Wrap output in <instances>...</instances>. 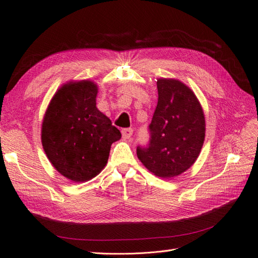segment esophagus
I'll return each mask as SVG.
<instances>
[{
	"label": "esophagus",
	"mask_w": 258,
	"mask_h": 258,
	"mask_svg": "<svg viewBox=\"0 0 258 258\" xmlns=\"http://www.w3.org/2000/svg\"><path fill=\"white\" fill-rule=\"evenodd\" d=\"M132 134H134V129H132V128H126V129H122L121 130V135H122V138L124 140L130 139Z\"/></svg>",
	"instance_id": "esophagus-1"
}]
</instances>
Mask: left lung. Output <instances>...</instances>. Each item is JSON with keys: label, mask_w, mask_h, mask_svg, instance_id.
I'll list each match as a JSON object with an SVG mask.
<instances>
[{"label": "left lung", "mask_w": 258, "mask_h": 258, "mask_svg": "<svg viewBox=\"0 0 258 258\" xmlns=\"http://www.w3.org/2000/svg\"><path fill=\"white\" fill-rule=\"evenodd\" d=\"M158 102L150 123V143L137 155L161 178L177 176L197 160L206 136V119L192 90L173 79L157 80Z\"/></svg>", "instance_id": "left-lung-1"}]
</instances>
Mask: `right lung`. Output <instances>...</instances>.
<instances>
[{"label": "right lung", "mask_w": 258, "mask_h": 258, "mask_svg": "<svg viewBox=\"0 0 258 258\" xmlns=\"http://www.w3.org/2000/svg\"><path fill=\"white\" fill-rule=\"evenodd\" d=\"M98 86L69 82L54 93L42 123L43 148L53 168L72 182H87L105 167L120 131L96 106Z\"/></svg>", "instance_id": "add662e5"}]
</instances>
